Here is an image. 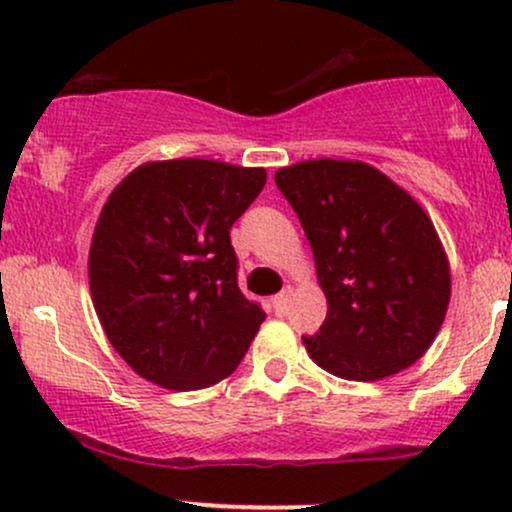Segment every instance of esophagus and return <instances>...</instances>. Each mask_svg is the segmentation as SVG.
Instances as JSON below:
<instances>
[{
  "label": "esophagus",
  "instance_id": "34e87169",
  "mask_svg": "<svg viewBox=\"0 0 512 512\" xmlns=\"http://www.w3.org/2000/svg\"><path fill=\"white\" fill-rule=\"evenodd\" d=\"M289 298H291V286H286L284 291L276 293V296H272V308L276 315H284L286 308H289Z\"/></svg>",
  "mask_w": 512,
  "mask_h": 512
}]
</instances>
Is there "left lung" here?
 <instances>
[{"instance_id":"8db88e82","label":"left lung","mask_w":512,"mask_h":512,"mask_svg":"<svg viewBox=\"0 0 512 512\" xmlns=\"http://www.w3.org/2000/svg\"><path fill=\"white\" fill-rule=\"evenodd\" d=\"M327 296L320 332L303 337L320 368L380 380L426 354L450 303V267L416 199L361 161L317 158L279 168Z\"/></svg>"}]
</instances>
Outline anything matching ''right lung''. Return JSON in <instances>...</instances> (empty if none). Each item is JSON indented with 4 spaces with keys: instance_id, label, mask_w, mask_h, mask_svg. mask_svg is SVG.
I'll list each match as a JSON object with an SVG mask.
<instances>
[{
    "instance_id": "add662e5",
    "label": "right lung",
    "mask_w": 512,
    "mask_h": 512,
    "mask_svg": "<svg viewBox=\"0 0 512 512\" xmlns=\"http://www.w3.org/2000/svg\"><path fill=\"white\" fill-rule=\"evenodd\" d=\"M264 182V168L178 158L144 163L108 197L88 284L110 344L142 378L202 390L243 361L267 315L238 289L231 226Z\"/></svg>"
}]
</instances>
